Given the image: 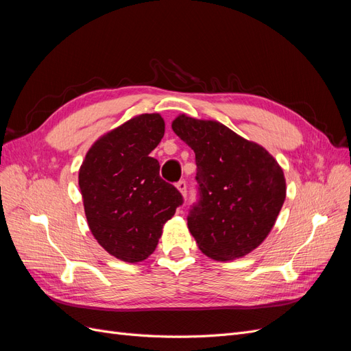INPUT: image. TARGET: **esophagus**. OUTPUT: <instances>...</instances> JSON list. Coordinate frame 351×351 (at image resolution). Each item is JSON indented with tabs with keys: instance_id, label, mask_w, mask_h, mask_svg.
Here are the masks:
<instances>
[{
	"instance_id": "obj_1",
	"label": "esophagus",
	"mask_w": 351,
	"mask_h": 351,
	"mask_svg": "<svg viewBox=\"0 0 351 351\" xmlns=\"http://www.w3.org/2000/svg\"><path fill=\"white\" fill-rule=\"evenodd\" d=\"M176 187H177L178 192L182 193V196H186V193H187V184H186L184 180H180V182L176 184Z\"/></svg>"
}]
</instances>
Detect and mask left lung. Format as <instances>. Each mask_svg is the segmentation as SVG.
<instances>
[{
    "mask_svg": "<svg viewBox=\"0 0 351 351\" xmlns=\"http://www.w3.org/2000/svg\"><path fill=\"white\" fill-rule=\"evenodd\" d=\"M171 127L196 155L200 202L187 218L189 231L210 259L246 256L268 237L282 208L281 165L219 121L180 114Z\"/></svg>",
    "mask_w": 351,
    "mask_h": 351,
    "instance_id": "obj_1",
    "label": "left lung"
}]
</instances>
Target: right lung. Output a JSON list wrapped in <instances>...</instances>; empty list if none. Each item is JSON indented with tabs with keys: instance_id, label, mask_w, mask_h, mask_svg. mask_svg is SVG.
Returning a JSON list of instances; mask_svg holds the SVG:
<instances>
[{
	"instance_id": "obj_1",
	"label": "right lung",
	"mask_w": 351,
	"mask_h": 351,
	"mask_svg": "<svg viewBox=\"0 0 351 351\" xmlns=\"http://www.w3.org/2000/svg\"><path fill=\"white\" fill-rule=\"evenodd\" d=\"M164 132L158 112L134 115L95 141L79 169L90 232L111 256L129 263L151 256L164 224L183 202L149 156Z\"/></svg>"
}]
</instances>
